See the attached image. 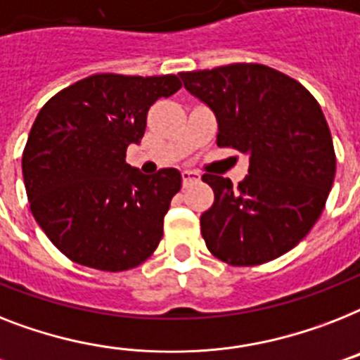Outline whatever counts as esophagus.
Returning <instances> with one entry per match:
<instances>
[{"instance_id": "1", "label": "esophagus", "mask_w": 360, "mask_h": 360, "mask_svg": "<svg viewBox=\"0 0 360 360\" xmlns=\"http://www.w3.org/2000/svg\"><path fill=\"white\" fill-rule=\"evenodd\" d=\"M181 177H183V185L188 186L192 185V183H198L200 181V174L198 172H192V170H185L183 174H181Z\"/></svg>"}]
</instances>
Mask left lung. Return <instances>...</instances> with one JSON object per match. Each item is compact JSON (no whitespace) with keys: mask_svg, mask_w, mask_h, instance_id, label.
I'll return each mask as SVG.
<instances>
[{"mask_svg":"<svg viewBox=\"0 0 360 360\" xmlns=\"http://www.w3.org/2000/svg\"><path fill=\"white\" fill-rule=\"evenodd\" d=\"M218 120L216 144L250 157L244 181L205 174L214 203L200 218L216 259L274 261L300 244L326 207L337 157L320 105L296 79L253 63L181 72Z\"/></svg>","mask_w":360,"mask_h":360,"instance_id":"1","label":"left lung"}]
</instances>
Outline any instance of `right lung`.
<instances>
[{"label": "right lung", "instance_id": "obj_1", "mask_svg": "<svg viewBox=\"0 0 360 360\" xmlns=\"http://www.w3.org/2000/svg\"><path fill=\"white\" fill-rule=\"evenodd\" d=\"M177 75L96 74L44 105L23 150L22 172L34 220L70 261L103 271L142 264L162 238L181 174H140L125 162L159 98Z\"/></svg>", "mask_w": 360, "mask_h": 360}]
</instances>
